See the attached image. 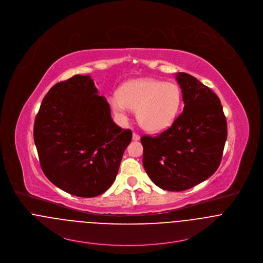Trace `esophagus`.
Wrapping results in <instances>:
<instances>
[{
	"label": "esophagus",
	"mask_w": 263,
	"mask_h": 263,
	"mask_svg": "<svg viewBox=\"0 0 263 263\" xmlns=\"http://www.w3.org/2000/svg\"><path fill=\"white\" fill-rule=\"evenodd\" d=\"M140 139H141V137H140L138 134H135V133L133 134V140H134V141H139Z\"/></svg>",
	"instance_id": "obj_1"
}]
</instances>
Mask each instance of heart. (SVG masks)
<instances>
[{"label":"heart","instance_id":"b5f03b06","mask_svg":"<svg viewBox=\"0 0 263 263\" xmlns=\"http://www.w3.org/2000/svg\"><path fill=\"white\" fill-rule=\"evenodd\" d=\"M182 97L178 85L151 78L124 83L119 97L109 98V105L117 117L126 120L128 108L137 111L141 126L159 133L172 125L181 107Z\"/></svg>","mask_w":263,"mask_h":263}]
</instances>
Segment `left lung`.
I'll list each match as a JSON object with an SVG mask.
<instances>
[{
  "label": "left lung",
  "instance_id": "1",
  "mask_svg": "<svg viewBox=\"0 0 263 263\" xmlns=\"http://www.w3.org/2000/svg\"><path fill=\"white\" fill-rule=\"evenodd\" d=\"M185 103L183 112L162 134L143 136V165L161 189L180 192L210 178L219 167L227 122L219 97L188 73L176 77Z\"/></svg>",
  "mask_w": 263,
  "mask_h": 263
}]
</instances>
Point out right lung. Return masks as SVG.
<instances>
[{"mask_svg": "<svg viewBox=\"0 0 263 263\" xmlns=\"http://www.w3.org/2000/svg\"><path fill=\"white\" fill-rule=\"evenodd\" d=\"M132 130L111 119L89 75L56 83L43 98L34 142L48 180L71 195L96 197L115 182Z\"/></svg>", "mask_w": 263, "mask_h": 263, "instance_id": "obj_1", "label": "right lung"}]
</instances>
